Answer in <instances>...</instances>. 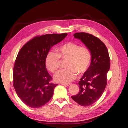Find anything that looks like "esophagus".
Returning <instances> with one entry per match:
<instances>
[{
	"label": "esophagus",
	"mask_w": 128,
	"mask_h": 128,
	"mask_svg": "<svg viewBox=\"0 0 128 128\" xmlns=\"http://www.w3.org/2000/svg\"><path fill=\"white\" fill-rule=\"evenodd\" d=\"M62 85H66V86H69L70 85V84H61Z\"/></svg>",
	"instance_id": "1"
}]
</instances>
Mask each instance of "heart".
Here are the masks:
<instances>
[{"label":"heart","mask_w":128,"mask_h":128,"mask_svg":"<svg viewBox=\"0 0 128 128\" xmlns=\"http://www.w3.org/2000/svg\"><path fill=\"white\" fill-rule=\"evenodd\" d=\"M57 52L50 51L45 60L46 66L52 73L58 69L60 58L67 60L66 69L59 70L54 75V78L56 82L68 84L76 78L78 74L79 75L84 74L90 67L92 54L88 47L69 42L60 46Z\"/></svg>","instance_id":"b5f03b06"}]
</instances>
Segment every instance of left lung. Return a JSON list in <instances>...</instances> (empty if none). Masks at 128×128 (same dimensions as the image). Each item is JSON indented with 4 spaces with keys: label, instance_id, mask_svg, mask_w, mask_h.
<instances>
[{
    "label": "left lung",
    "instance_id": "left-lung-1",
    "mask_svg": "<svg viewBox=\"0 0 128 128\" xmlns=\"http://www.w3.org/2000/svg\"><path fill=\"white\" fill-rule=\"evenodd\" d=\"M74 36L81 40L92 54L90 67L78 84L79 92L72 97L78 104L87 107L97 101L104 91L110 66V57L107 47L98 38L85 32L76 33Z\"/></svg>",
    "mask_w": 128,
    "mask_h": 128
}]
</instances>
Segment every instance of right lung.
<instances>
[{"label": "right lung", "mask_w": 128, "mask_h": 128, "mask_svg": "<svg viewBox=\"0 0 128 128\" xmlns=\"http://www.w3.org/2000/svg\"><path fill=\"white\" fill-rule=\"evenodd\" d=\"M68 34L37 36L24 45L18 54L14 66L13 85L18 97L27 106L40 108L48 103L58 85L46 67L47 54Z\"/></svg>", "instance_id": "1"}]
</instances>
